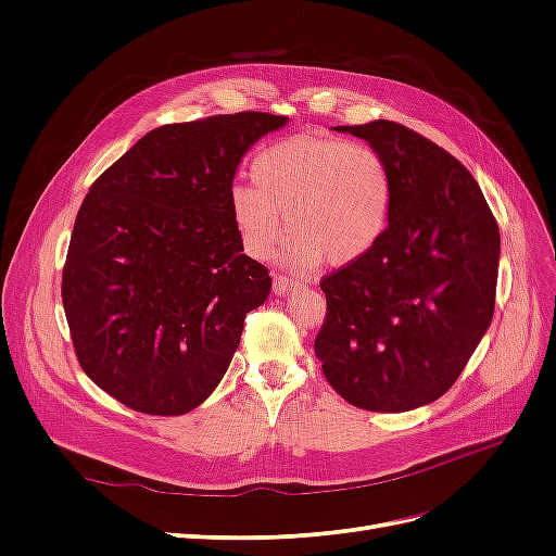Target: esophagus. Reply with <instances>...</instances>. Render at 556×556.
Masks as SVG:
<instances>
[{"mask_svg": "<svg viewBox=\"0 0 556 556\" xmlns=\"http://www.w3.org/2000/svg\"><path fill=\"white\" fill-rule=\"evenodd\" d=\"M299 280L296 278H292V276H288V274H274V292L276 294H285V292H290V290H296L299 288Z\"/></svg>", "mask_w": 556, "mask_h": 556, "instance_id": "obj_1", "label": "esophagus"}]
</instances>
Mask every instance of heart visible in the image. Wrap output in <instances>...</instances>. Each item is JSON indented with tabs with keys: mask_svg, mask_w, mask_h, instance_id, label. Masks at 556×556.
<instances>
[{
	"mask_svg": "<svg viewBox=\"0 0 556 556\" xmlns=\"http://www.w3.org/2000/svg\"><path fill=\"white\" fill-rule=\"evenodd\" d=\"M252 185L229 192L231 223L250 257H266L282 223V257L311 268L327 257L345 266L366 257L390 223L394 178L366 141L299 134L262 148L250 162Z\"/></svg>",
	"mask_w": 556,
	"mask_h": 556,
	"instance_id": "heart-1",
	"label": "heart"
}]
</instances>
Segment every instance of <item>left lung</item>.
<instances>
[{
    "label": "left lung",
    "mask_w": 556,
    "mask_h": 556,
    "mask_svg": "<svg viewBox=\"0 0 556 556\" xmlns=\"http://www.w3.org/2000/svg\"><path fill=\"white\" fill-rule=\"evenodd\" d=\"M336 129L384 155L394 206L366 257L319 280L315 355L352 406L413 410L457 382L492 323L498 225L466 166L422 134L392 121Z\"/></svg>",
    "instance_id": "obj_1"
}]
</instances>
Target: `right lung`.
<instances>
[{"instance_id": "1", "label": "right lung", "mask_w": 556, "mask_h": 556, "mask_svg": "<svg viewBox=\"0 0 556 556\" xmlns=\"http://www.w3.org/2000/svg\"><path fill=\"white\" fill-rule=\"evenodd\" d=\"M288 123L241 111L148 131L78 208L62 304L88 378L123 406L182 415L204 403L271 292L243 255L229 192L245 150Z\"/></svg>"}]
</instances>
